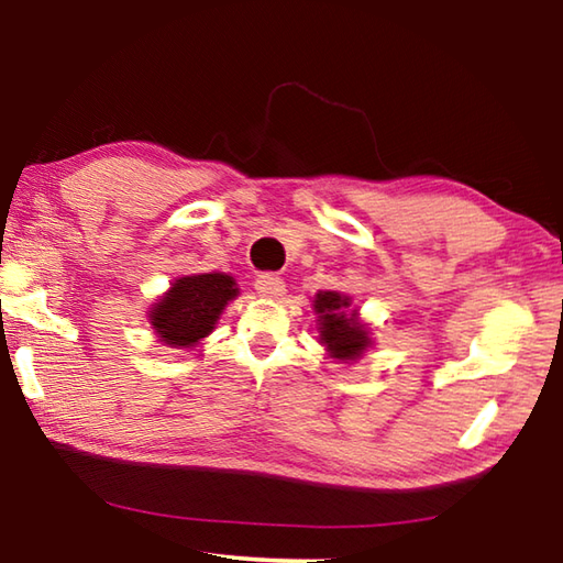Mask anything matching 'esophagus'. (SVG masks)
<instances>
[{
	"label": "esophagus",
	"mask_w": 563,
	"mask_h": 563,
	"mask_svg": "<svg viewBox=\"0 0 563 563\" xmlns=\"http://www.w3.org/2000/svg\"><path fill=\"white\" fill-rule=\"evenodd\" d=\"M255 290H258V295H263V298H280V295L285 292V283L280 278H275V275H261L258 280H255Z\"/></svg>",
	"instance_id": "1"
}]
</instances>
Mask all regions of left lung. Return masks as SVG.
<instances>
[{"mask_svg": "<svg viewBox=\"0 0 563 563\" xmlns=\"http://www.w3.org/2000/svg\"><path fill=\"white\" fill-rule=\"evenodd\" d=\"M318 316V342L325 347L328 357L338 362H355L373 347V330L360 320L352 298L338 290H320L312 300Z\"/></svg>", "mask_w": 563, "mask_h": 563, "instance_id": "1", "label": "left lung"}]
</instances>
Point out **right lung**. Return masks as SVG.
<instances>
[{
    "label": "right lung",
    "instance_id": "obj_1",
    "mask_svg": "<svg viewBox=\"0 0 563 563\" xmlns=\"http://www.w3.org/2000/svg\"><path fill=\"white\" fill-rule=\"evenodd\" d=\"M238 292V283L228 273L184 275L151 305L148 322L164 345L196 347L216 330L225 305L235 300Z\"/></svg>",
    "mask_w": 563,
    "mask_h": 563
}]
</instances>
